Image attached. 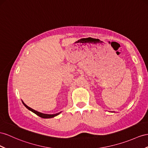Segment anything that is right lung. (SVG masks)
Returning <instances> with one entry per match:
<instances>
[{
	"instance_id": "obj_1",
	"label": "right lung",
	"mask_w": 148,
	"mask_h": 148,
	"mask_svg": "<svg viewBox=\"0 0 148 148\" xmlns=\"http://www.w3.org/2000/svg\"><path fill=\"white\" fill-rule=\"evenodd\" d=\"M22 103H23V104L24 105V106H25L26 108L28 109L29 111H32V112L36 114L38 116H39V117H42V118H45V119L52 118V117H55V116H56L59 115V114H60V112H58V113L54 114H44V113H42V112H38V111H35L34 109H33L31 108L30 107L27 106L22 101Z\"/></svg>"
}]
</instances>
